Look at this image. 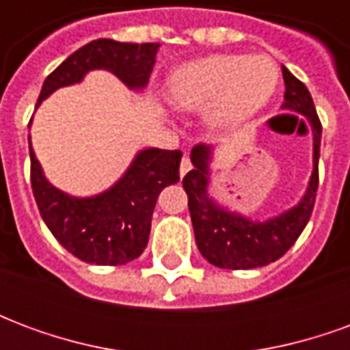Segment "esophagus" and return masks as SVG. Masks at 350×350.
<instances>
[{
  "label": "esophagus",
  "mask_w": 350,
  "mask_h": 350,
  "mask_svg": "<svg viewBox=\"0 0 350 350\" xmlns=\"http://www.w3.org/2000/svg\"><path fill=\"white\" fill-rule=\"evenodd\" d=\"M189 170H191L189 157H183L182 163H180V174L185 176V174H187V172H189Z\"/></svg>",
  "instance_id": "esophagus-1"
}]
</instances>
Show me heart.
Wrapping results in <instances>:
<instances>
[{"instance_id": "obj_1", "label": "heart", "mask_w": 350, "mask_h": 350, "mask_svg": "<svg viewBox=\"0 0 350 350\" xmlns=\"http://www.w3.org/2000/svg\"><path fill=\"white\" fill-rule=\"evenodd\" d=\"M279 71L268 56L212 54L176 67L168 77V100L182 112L202 111L213 133L250 122L275 93Z\"/></svg>"}]
</instances>
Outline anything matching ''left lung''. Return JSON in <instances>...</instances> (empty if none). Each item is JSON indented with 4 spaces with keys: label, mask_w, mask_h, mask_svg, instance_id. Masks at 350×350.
<instances>
[{
    "label": "left lung",
    "mask_w": 350,
    "mask_h": 350,
    "mask_svg": "<svg viewBox=\"0 0 350 350\" xmlns=\"http://www.w3.org/2000/svg\"><path fill=\"white\" fill-rule=\"evenodd\" d=\"M281 71L285 80L283 108L306 116L313 135V170L308 187L296 204L264 221L247 217L236 210L232 212L228 206L221 204L210 195L215 148L200 144L191 150L193 170L183 178V189L189 197L195 240L202 257L219 268L250 270L283 257L306 228L315 206L323 127L308 88L285 65H281Z\"/></svg>",
    "instance_id": "left-lung-1"
}]
</instances>
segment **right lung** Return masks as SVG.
I'll use <instances>...</instances> for the list:
<instances>
[{
  "label": "right lung",
  "instance_id": "obj_1",
  "mask_svg": "<svg viewBox=\"0 0 350 350\" xmlns=\"http://www.w3.org/2000/svg\"><path fill=\"white\" fill-rule=\"evenodd\" d=\"M157 52V42H88L46 77L37 108L56 90L80 84L92 71L112 72L131 92L142 93ZM29 159L35 202L57 242L84 262L120 266L140 257L146 250L157 197L167 185L180 180L182 152L142 148L108 189L92 197H75L52 185L31 148V137Z\"/></svg>",
  "mask_w": 350,
  "mask_h": 350
}]
</instances>
